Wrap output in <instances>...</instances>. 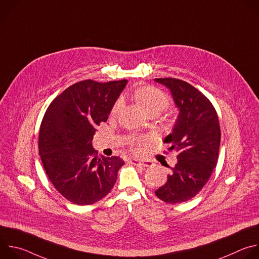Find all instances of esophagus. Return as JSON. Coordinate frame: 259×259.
<instances>
[{
    "label": "esophagus",
    "mask_w": 259,
    "mask_h": 259,
    "mask_svg": "<svg viewBox=\"0 0 259 259\" xmlns=\"http://www.w3.org/2000/svg\"><path fill=\"white\" fill-rule=\"evenodd\" d=\"M128 162H129V164L136 165V166H141V167H149V166L152 165V162H150V161H138V160H135V159H130Z\"/></svg>",
    "instance_id": "1"
}]
</instances>
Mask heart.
Returning <instances> with one entry per match:
<instances>
[{
	"label": "heart",
	"instance_id": "1",
	"mask_svg": "<svg viewBox=\"0 0 259 259\" xmlns=\"http://www.w3.org/2000/svg\"><path fill=\"white\" fill-rule=\"evenodd\" d=\"M134 98L141 106L146 115H159L169 104L168 96L158 88L152 86H145L137 89L134 92ZM123 106V99H118L112 108V115L115 116Z\"/></svg>",
	"mask_w": 259,
	"mask_h": 259
}]
</instances>
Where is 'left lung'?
Returning <instances> with one entry per match:
<instances>
[{"instance_id": "left-lung-1", "label": "left lung", "mask_w": 259, "mask_h": 259, "mask_svg": "<svg viewBox=\"0 0 259 259\" xmlns=\"http://www.w3.org/2000/svg\"><path fill=\"white\" fill-rule=\"evenodd\" d=\"M155 82L171 92L179 113L172 132L164 142L177 152V163L167 182L155 193L169 204L187 202L208 182L217 164L220 127L216 110L210 100L189 83L161 78Z\"/></svg>"}]
</instances>
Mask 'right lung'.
I'll return each mask as SVG.
<instances>
[{
    "mask_svg": "<svg viewBox=\"0 0 259 259\" xmlns=\"http://www.w3.org/2000/svg\"><path fill=\"white\" fill-rule=\"evenodd\" d=\"M127 80L73 84L47 108L39 154L54 188L69 202L91 205L104 198L124 165L119 157L98 158L92 146L96 126L105 122Z\"/></svg>",
    "mask_w": 259,
    "mask_h": 259,
    "instance_id": "1",
    "label": "right lung"
}]
</instances>
